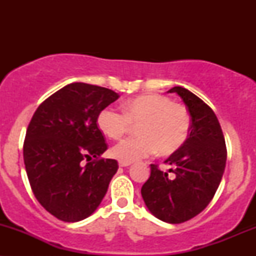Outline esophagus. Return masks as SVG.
Returning <instances> with one entry per match:
<instances>
[{
	"label": "esophagus",
	"instance_id": "34e87169",
	"mask_svg": "<svg viewBox=\"0 0 256 256\" xmlns=\"http://www.w3.org/2000/svg\"><path fill=\"white\" fill-rule=\"evenodd\" d=\"M130 165H131V162H128V161H119V166L120 167H128Z\"/></svg>",
	"mask_w": 256,
	"mask_h": 256
}]
</instances>
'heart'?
<instances>
[{
  "label": "heart",
  "mask_w": 256,
  "mask_h": 256,
  "mask_svg": "<svg viewBox=\"0 0 256 256\" xmlns=\"http://www.w3.org/2000/svg\"><path fill=\"white\" fill-rule=\"evenodd\" d=\"M122 112L107 107L98 116V126L113 140L122 137L137 125L140 136L122 140L112 149L120 161H132L150 156L155 152L170 155L184 146L192 128V116L185 106L172 102L165 95L149 94L126 101Z\"/></svg>",
  "instance_id": "1"
}]
</instances>
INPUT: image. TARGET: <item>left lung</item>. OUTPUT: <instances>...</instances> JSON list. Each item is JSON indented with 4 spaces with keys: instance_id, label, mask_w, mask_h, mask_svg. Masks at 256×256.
<instances>
[{
    "instance_id": "8db88e82",
    "label": "left lung",
    "mask_w": 256,
    "mask_h": 256,
    "mask_svg": "<svg viewBox=\"0 0 256 256\" xmlns=\"http://www.w3.org/2000/svg\"><path fill=\"white\" fill-rule=\"evenodd\" d=\"M168 92L180 96L192 116L189 137L180 149L165 161L170 172L152 164L150 177L140 194L150 213L170 224H180L196 216L212 201L226 165L228 150L218 118L212 108L185 88Z\"/></svg>"
}]
</instances>
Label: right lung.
I'll return each mask as SVG.
<instances>
[{
	"label": "right lung",
	"mask_w": 256,
	"mask_h": 256,
	"mask_svg": "<svg viewBox=\"0 0 256 256\" xmlns=\"http://www.w3.org/2000/svg\"><path fill=\"white\" fill-rule=\"evenodd\" d=\"M118 98L107 88L72 83L34 112L24 140L25 168L37 201L55 218L83 220L104 198L119 166L100 158L108 146L98 116Z\"/></svg>",
	"instance_id": "right-lung-1"
}]
</instances>
